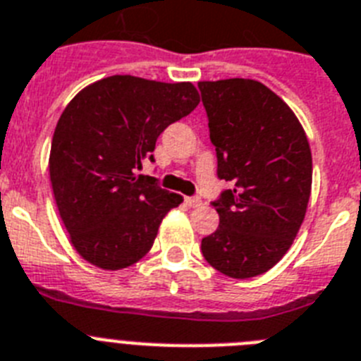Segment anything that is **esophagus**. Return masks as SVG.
<instances>
[{
  "mask_svg": "<svg viewBox=\"0 0 361 361\" xmlns=\"http://www.w3.org/2000/svg\"><path fill=\"white\" fill-rule=\"evenodd\" d=\"M185 204L189 205V207H200V205H202V200H200L198 196H187Z\"/></svg>",
  "mask_w": 361,
  "mask_h": 361,
  "instance_id": "1",
  "label": "esophagus"
}]
</instances>
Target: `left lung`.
I'll return each mask as SVG.
<instances>
[{
    "mask_svg": "<svg viewBox=\"0 0 361 361\" xmlns=\"http://www.w3.org/2000/svg\"><path fill=\"white\" fill-rule=\"evenodd\" d=\"M198 87L216 174L229 183L211 202L220 224L202 238V253L227 277H257L283 259L305 220L312 187L307 134L288 104L257 80Z\"/></svg>",
    "mask_w": 361,
    "mask_h": 361,
    "instance_id": "obj_1",
    "label": "left lung"
}]
</instances>
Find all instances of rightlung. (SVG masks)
<instances>
[{"label": "right lung", "instance_id": "add662e5", "mask_svg": "<svg viewBox=\"0 0 361 361\" xmlns=\"http://www.w3.org/2000/svg\"><path fill=\"white\" fill-rule=\"evenodd\" d=\"M200 102L190 82L114 75L84 87L60 115L49 174L60 218L78 255L102 269H123L147 255L159 224L181 196L137 174L154 163L169 124Z\"/></svg>", "mask_w": 361, "mask_h": 361}]
</instances>
